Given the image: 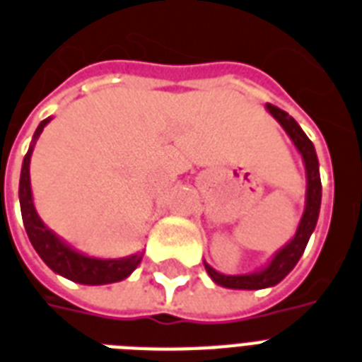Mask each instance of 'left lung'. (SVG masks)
<instances>
[{"label":"left lung","mask_w":362,"mask_h":362,"mask_svg":"<svg viewBox=\"0 0 362 362\" xmlns=\"http://www.w3.org/2000/svg\"><path fill=\"white\" fill-rule=\"evenodd\" d=\"M266 111L272 115L273 119L277 120L279 124L283 126L288 137L292 139L293 146L298 148L301 154L305 165V175H307V193H305V210L303 216L299 219L298 230L292 236V240L284 243L283 247L279 249L266 266H262L257 272L251 273H240V275H227L214 269L208 262H204L206 273L216 284L223 288H232V290H262V288H272L279 284L286 277L288 273L292 272L299 258L303 255L307 247L308 240L313 236L316 223L320 216V204H322V180H320V163L318 156L314 151L313 141L308 139L307 134L301 130V126L286 113V111L279 110L275 105L266 104Z\"/></svg>","instance_id":"1"}]
</instances>
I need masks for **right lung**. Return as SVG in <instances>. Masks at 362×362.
Segmentation results:
<instances>
[{
	"label": "right lung",
	"mask_w": 362,
	"mask_h": 362,
	"mask_svg": "<svg viewBox=\"0 0 362 362\" xmlns=\"http://www.w3.org/2000/svg\"><path fill=\"white\" fill-rule=\"evenodd\" d=\"M52 117L44 119L33 134V141L29 145V151L23 158L22 173H20V208H22L23 227L28 232V238L38 257L42 258L44 264L61 277L74 281L87 286H100V284L119 283L122 279L130 277L134 269L141 264L145 252H134L124 258H96L89 257L85 252L78 251L59 238L52 228L44 225L40 216L37 214L33 202V191H31V178H29V163L33 154L35 143L42 134L44 126L48 124Z\"/></svg>",
	"instance_id": "add662e5"
}]
</instances>
